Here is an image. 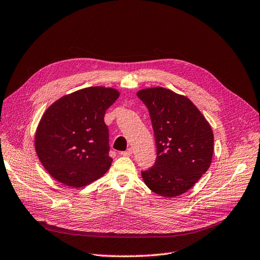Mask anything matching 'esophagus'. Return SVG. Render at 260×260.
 <instances>
[{
  "instance_id": "obj_1",
  "label": "esophagus",
  "mask_w": 260,
  "mask_h": 260,
  "mask_svg": "<svg viewBox=\"0 0 260 260\" xmlns=\"http://www.w3.org/2000/svg\"><path fill=\"white\" fill-rule=\"evenodd\" d=\"M132 154H133V149L132 148L127 149L126 151H124V152H121V155H123V156H131Z\"/></svg>"
}]
</instances>
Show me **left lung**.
Returning <instances> with one entry per match:
<instances>
[{"mask_svg": "<svg viewBox=\"0 0 260 260\" xmlns=\"http://www.w3.org/2000/svg\"><path fill=\"white\" fill-rule=\"evenodd\" d=\"M137 95L149 110L156 145L154 165L141 171L144 183L161 197L183 194L210 166L209 123L189 99L169 89H143Z\"/></svg>", "mask_w": 260, "mask_h": 260, "instance_id": "1", "label": "left lung"}]
</instances>
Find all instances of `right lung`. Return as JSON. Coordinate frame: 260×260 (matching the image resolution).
Instances as JSON below:
<instances>
[{
	"label": "right lung",
	"mask_w": 260,
	"mask_h": 260,
	"mask_svg": "<svg viewBox=\"0 0 260 260\" xmlns=\"http://www.w3.org/2000/svg\"><path fill=\"white\" fill-rule=\"evenodd\" d=\"M118 98L115 89L88 87L62 96L44 112L35 148L56 180L78 188L107 172L112 158L104 116Z\"/></svg>",
	"instance_id": "obj_1"
}]
</instances>
